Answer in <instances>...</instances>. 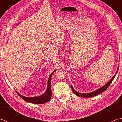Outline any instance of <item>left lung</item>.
<instances>
[{
  "label": "left lung",
  "instance_id": "left-lung-1",
  "mask_svg": "<svg viewBox=\"0 0 122 122\" xmlns=\"http://www.w3.org/2000/svg\"><path fill=\"white\" fill-rule=\"evenodd\" d=\"M118 68H119V67H118V69L117 70V71H116V74H117V73L118 70ZM115 76H116V75H114L112 78L110 80V81H108L107 83L104 85H103L102 87L99 88V89L97 90L96 91H95L93 92L90 93H80L76 92V91L73 89V87H72V86L71 85L72 92H73L74 93V94L76 95L77 96H79V97H94V96L97 95L98 94H100V93H102V92L104 91L107 90V87L109 86V85H110V84L112 82L113 80H114V77H115Z\"/></svg>",
  "mask_w": 122,
  "mask_h": 122
}]
</instances>
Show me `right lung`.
Listing matches in <instances>:
<instances>
[{
	"instance_id": "obj_1",
	"label": "right lung",
	"mask_w": 122,
	"mask_h": 122,
	"mask_svg": "<svg viewBox=\"0 0 122 122\" xmlns=\"http://www.w3.org/2000/svg\"><path fill=\"white\" fill-rule=\"evenodd\" d=\"M56 70L53 71L52 73H51L50 76L49 77L48 82V87L46 89V91L45 93L42 95L38 96V97H24L20 95L19 93H18L16 91V92L18 93V94L20 96V97H21L22 99H24L25 101L27 102L33 103V104H43L48 102V101L50 100L51 97H52V92L51 90V79L52 74L54 73V72Z\"/></svg>"
}]
</instances>
